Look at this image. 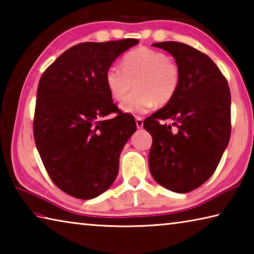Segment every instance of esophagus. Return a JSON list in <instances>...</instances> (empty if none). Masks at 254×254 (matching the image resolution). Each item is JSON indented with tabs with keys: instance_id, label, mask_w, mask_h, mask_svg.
Listing matches in <instances>:
<instances>
[{
	"instance_id": "obj_1",
	"label": "esophagus",
	"mask_w": 254,
	"mask_h": 254,
	"mask_svg": "<svg viewBox=\"0 0 254 254\" xmlns=\"http://www.w3.org/2000/svg\"><path fill=\"white\" fill-rule=\"evenodd\" d=\"M135 124H136V127L137 128H142L143 127V120H142V118L136 117L135 118Z\"/></svg>"
}]
</instances>
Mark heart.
Returning a JSON list of instances; mask_svg holds the SVG:
<instances>
[{"mask_svg":"<svg viewBox=\"0 0 254 254\" xmlns=\"http://www.w3.org/2000/svg\"><path fill=\"white\" fill-rule=\"evenodd\" d=\"M134 85V93L121 104L130 114H144L154 105L165 106L174 100L180 85V69L165 53L139 47L124 56L122 68L111 66L105 85L111 97L121 102Z\"/></svg>","mask_w":254,"mask_h":254,"instance_id":"obj_1","label":"heart"}]
</instances>
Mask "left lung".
I'll use <instances>...</instances> for the list:
<instances>
[{
    "instance_id": "left-lung-1",
    "label": "left lung",
    "mask_w": 254,
    "mask_h": 254,
    "mask_svg": "<svg viewBox=\"0 0 254 254\" xmlns=\"http://www.w3.org/2000/svg\"><path fill=\"white\" fill-rule=\"evenodd\" d=\"M152 46L174 56L180 85L174 100L143 122L152 136L149 169L159 185L183 194L201 186L221 161L231 135V93L207 55L177 41Z\"/></svg>"
}]
</instances>
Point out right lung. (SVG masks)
<instances>
[{
  "mask_svg": "<svg viewBox=\"0 0 254 254\" xmlns=\"http://www.w3.org/2000/svg\"><path fill=\"white\" fill-rule=\"evenodd\" d=\"M137 39L81 42L47 68L39 80L33 119L38 152L54 184L79 199L95 198L117 178L134 118L114 104L105 72ZM117 113L113 119L105 118Z\"/></svg>",
  "mask_w": 254,
  "mask_h": 254,
  "instance_id": "obj_1",
  "label": "right lung"
}]
</instances>
